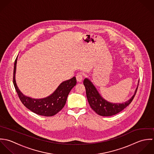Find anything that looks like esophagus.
<instances>
[{
	"mask_svg": "<svg viewBox=\"0 0 154 154\" xmlns=\"http://www.w3.org/2000/svg\"><path fill=\"white\" fill-rule=\"evenodd\" d=\"M75 77H76V80L78 82H82L83 78V74L82 72H79Z\"/></svg>",
	"mask_w": 154,
	"mask_h": 154,
	"instance_id": "obj_1",
	"label": "esophagus"
}]
</instances>
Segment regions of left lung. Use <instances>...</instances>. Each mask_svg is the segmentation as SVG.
Masks as SVG:
<instances>
[{"label":"left lung","instance_id":"obj_1","mask_svg":"<svg viewBox=\"0 0 154 154\" xmlns=\"http://www.w3.org/2000/svg\"><path fill=\"white\" fill-rule=\"evenodd\" d=\"M83 84L86 88V96L91 107L96 114L105 117L116 115L125 108L132 102L138 88L137 86L134 95L128 101L123 103H112L107 102L100 96L89 80L85 79Z\"/></svg>","mask_w":154,"mask_h":154}]
</instances>
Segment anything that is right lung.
Returning a JSON list of instances; mask_svg holds the SVG:
<instances>
[{"instance_id":"obj_1","label":"right lung","mask_w":154,"mask_h":154,"mask_svg":"<svg viewBox=\"0 0 154 154\" xmlns=\"http://www.w3.org/2000/svg\"><path fill=\"white\" fill-rule=\"evenodd\" d=\"M17 58L14 63L13 83L18 96L23 104L32 112L36 114L52 117L56 115L63 108L67 96L72 88L76 85L77 81L75 77L62 82L57 90L51 96L41 99H34L24 96L18 89L15 79Z\"/></svg>"}]
</instances>
